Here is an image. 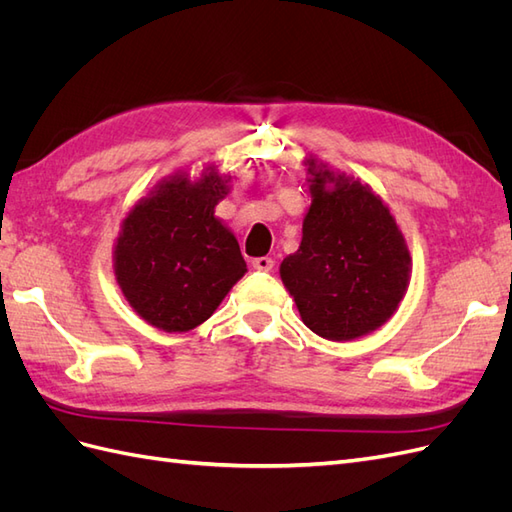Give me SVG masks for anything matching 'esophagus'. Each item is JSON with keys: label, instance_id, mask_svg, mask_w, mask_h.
Here are the masks:
<instances>
[{"label": "esophagus", "instance_id": "1", "mask_svg": "<svg viewBox=\"0 0 512 512\" xmlns=\"http://www.w3.org/2000/svg\"><path fill=\"white\" fill-rule=\"evenodd\" d=\"M252 267H254L256 271H271V269H273V258H269V256L254 258V260H252Z\"/></svg>", "mask_w": 512, "mask_h": 512}]
</instances>
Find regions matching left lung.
<instances>
[{"label":"left lung","instance_id":"1","mask_svg":"<svg viewBox=\"0 0 512 512\" xmlns=\"http://www.w3.org/2000/svg\"><path fill=\"white\" fill-rule=\"evenodd\" d=\"M312 205L299 250L280 275L301 320L331 342H350L389 320L404 299L412 258L404 235L369 185L305 162Z\"/></svg>","mask_w":512,"mask_h":512}]
</instances>
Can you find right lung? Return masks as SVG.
Returning a JSON list of instances; mask_svg holds the SVG:
<instances>
[{"label":"right lung","mask_w":512,"mask_h":512,"mask_svg":"<svg viewBox=\"0 0 512 512\" xmlns=\"http://www.w3.org/2000/svg\"><path fill=\"white\" fill-rule=\"evenodd\" d=\"M228 179L213 166L200 179H164L121 224L115 277L151 327L185 333L218 309L247 267L235 235L215 218Z\"/></svg>","instance_id":"add662e5"}]
</instances>
